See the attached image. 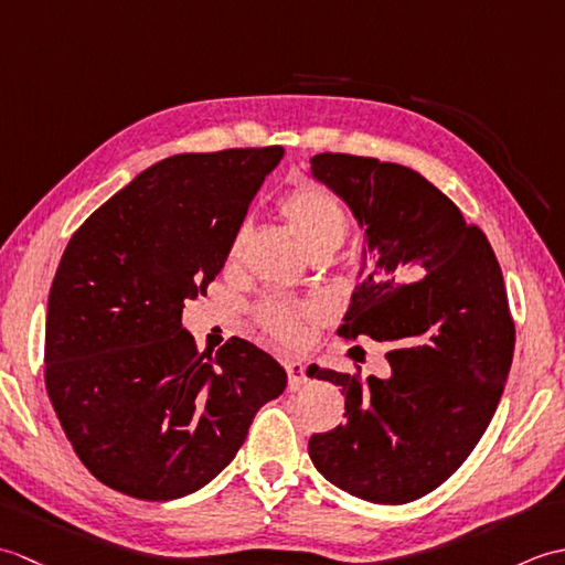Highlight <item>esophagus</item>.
<instances>
[{"instance_id":"esophagus-1","label":"esophagus","mask_w":565,"mask_h":565,"mask_svg":"<svg viewBox=\"0 0 565 565\" xmlns=\"http://www.w3.org/2000/svg\"><path fill=\"white\" fill-rule=\"evenodd\" d=\"M286 366V374H289V388L291 391H298L306 383V371H303V364L298 362V359H286L284 362Z\"/></svg>"}]
</instances>
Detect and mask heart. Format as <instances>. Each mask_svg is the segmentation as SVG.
<instances>
[{
    "label": "heart",
    "instance_id": "obj_1",
    "mask_svg": "<svg viewBox=\"0 0 565 565\" xmlns=\"http://www.w3.org/2000/svg\"><path fill=\"white\" fill-rule=\"evenodd\" d=\"M281 213L286 223H289L291 233L296 235L298 243L303 245L308 255L320 249H338L347 237V215L340 206V201L334 199L326 186L320 184H303L294 189L289 196L281 203ZM247 227H239L231 257H239V252L245 247ZM310 310L298 303H284L271 301L262 308V326L267 328L274 338L294 342L301 334V322L308 318Z\"/></svg>",
    "mask_w": 565,
    "mask_h": 565
}]
</instances>
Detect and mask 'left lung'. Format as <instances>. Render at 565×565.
<instances>
[{"mask_svg": "<svg viewBox=\"0 0 565 565\" xmlns=\"http://www.w3.org/2000/svg\"><path fill=\"white\" fill-rule=\"evenodd\" d=\"M310 174L362 231L338 334L386 344L391 371L359 381L310 364V379L342 386L347 423L310 437L308 454L344 493L403 505L447 481L493 419L514 352L502 271L486 235L411 167L320 152Z\"/></svg>", "mask_w": 565, "mask_h": 565, "instance_id": "left-lung-1", "label": "left lung"}]
</instances>
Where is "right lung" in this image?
<instances>
[{"instance_id":"right-lung-1","label":"right lung","mask_w":565,"mask_h":565,"mask_svg":"<svg viewBox=\"0 0 565 565\" xmlns=\"http://www.w3.org/2000/svg\"><path fill=\"white\" fill-rule=\"evenodd\" d=\"M284 148L182 152L72 235L47 296L45 388L94 478L138 500L209 486L286 371L233 338L196 352L182 308L206 294Z\"/></svg>"}]
</instances>
